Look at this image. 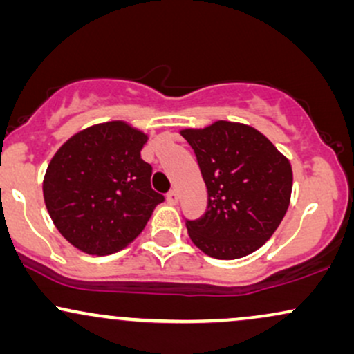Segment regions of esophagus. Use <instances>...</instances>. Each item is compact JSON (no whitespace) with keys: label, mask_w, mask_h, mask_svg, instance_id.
<instances>
[{"label":"esophagus","mask_w":354,"mask_h":354,"mask_svg":"<svg viewBox=\"0 0 354 354\" xmlns=\"http://www.w3.org/2000/svg\"><path fill=\"white\" fill-rule=\"evenodd\" d=\"M166 200H168L169 205H176L178 200H180V194H178L176 189H171L168 194H166Z\"/></svg>","instance_id":"34e87169"}]
</instances>
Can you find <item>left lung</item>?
Instances as JSON below:
<instances>
[{"mask_svg":"<svg viewBox=\"0 0 354 354\" xmlns=\"http://www.w3.org/2000/svg\"><path fill=\"white\" fill-rule=\"evenodd\" d=\"M208 189V209L186 221L191 241L216 259L251 254L273 236L293 188L288 158L248 124L216 121L181 129Z\"/></svg>","mask_w":354,"mask_h":354,"instance_id":"obj_1","label":"left lung"}]
</instances>
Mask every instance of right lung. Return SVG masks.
<instances>
[{
  "label": "right lung",
  "instance_id": "1",
  "mask_svg": "<svg viewBox=\"0 0 354 354\" xmlns=\"http://www.w3.org/2000/svg\"><path fill=\"white\" fill-rule=\"evenodd\" d=\"M148 135L124 121L89 126L56 151L43 180L48 213L64 239L88 254L123 250L165 201L141 160Z\"/></svg>",
  "mask_w": 354,
  "mask_h": 354
}]
</instances>
